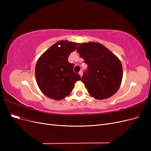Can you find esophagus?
Instances as JSON below:
<instances>
[{"instance_id":"34e87169","label":"esophagus","mask_w":151,"mask_h":151,"mask_svg":"<svg viewBox=\"0 0 151 151\" xmlns=\"http://www.w3.org/2000/svg\"><path fill=\"white\" fill-rule=\"evenodd\" d=\"M79 75H80V76H81V77L83 76V71L82 70H81L79 72Z\"/></svg>"}]
</instances>
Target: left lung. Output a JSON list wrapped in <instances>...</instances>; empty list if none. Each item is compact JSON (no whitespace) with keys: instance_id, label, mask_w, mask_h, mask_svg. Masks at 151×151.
<instances>
[{"instance_id":"8db88e82","label":"left lung","mask_w":151,"mask_h":151,"mask_svg":"<svg viewBox=\"0 0 151 151\" xmlns=\"http://www.w3.org/2000/svg\"><path fill=\"white\" fill-rule=\"evenodd\" d=\"M77 51L88 68L81 78L89 94L97 99L110 98L119 89L123 77L122 63L103 45L79 43Z\"/></svg>"}]
</instances>
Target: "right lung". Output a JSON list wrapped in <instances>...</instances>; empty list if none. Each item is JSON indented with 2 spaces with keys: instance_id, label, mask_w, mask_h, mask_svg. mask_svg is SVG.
Instances as JSON below:
<instances>
[{
  "instance_id": "1",
  "label": "right lung",
  "mask_w": 151,
  "mask_h": 151,
  "mask_svg": "<svg viewBox=\"0 0 151 151\" xmlns=\"http://www.w3.org/2000/svg\"><path fill=\"white\" fill-rule=\"evenodd\" d=\"M78 43L60 41L49 48L36 63L35 76L42 92L55 100L65 98L74 84L81 80L74 72V64L68 61V56L76 50Z\"/></svg>"
}]
</instances>
